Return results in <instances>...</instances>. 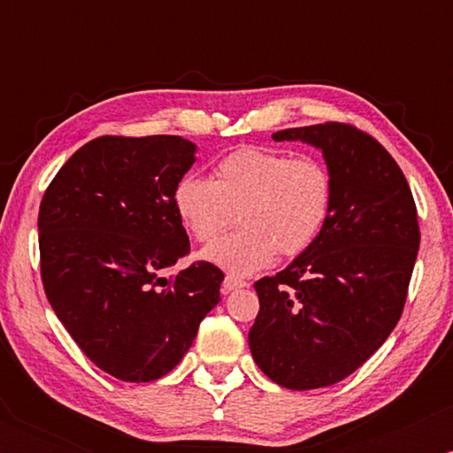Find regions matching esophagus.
Masks as SVG:
<instances>
[{
	"label": "esophagus",
	"mask_w": 453,
	"mask_h": 453,
	"mask_svg": "<svg viewBox=\"0 0 453 453\" xmlns=\"http://www.w3.org/2000/svg\"><path fill=\"white\" fill-rule=\"evenodd\" d=\"M247 280H242V279H238V277H232V274H227L226 279H223V289H226V292H234V289H242V288H247Z\"/></svg>",
	"instance_id": "obj_1"
}]
</instances>
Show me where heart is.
<instances>
[{
  "label": "heart",
  "instance_id": "b5f03b06",
  "mask_svg": "<svg viewBox=\"0 0 453 453\" xmlns=\"http://www.w3.org/2000/svg\"><path fill=\"white\" fill-rule=\"evenodd\" d=\"M176 215L197 242H212L202 256L232 274H253L280 256H300L317 241L330 215L332 176L315 157H289L273 149L242 147L226 155L215 180L187 174L173 191Z\"/></svg>",
  "mask_w": 453,
  "mask_h": 453
}]
</instances>
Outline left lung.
<instances>
[{
	"mask_svg": "<svg viewBox=\"0 0 453 453\" xmlns=\"http://www.w3.org/2000/svg\"><path fill=\"white\" fill-rule=\"evenodd\" d=\"M273 138L321 150L332 204L317 241L256 283L249 349L279 386L317 389L349 377L396 327L418 259V211L396 161L360 129L321 123Z\"/></svg>",
	"mask_w": 453,
	"mask_h": 453,
	"instance_id": "obj_1",
	"label": "left lung"
}]
</instances>
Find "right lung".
<instances>
[{
    "instance_id": "add662e5",
    "label": "right lung",
    "mask_w": 453,
    "mask_h": 453,
    "mask_svg": "<svg viewBox=\"0 0 453 453\" xmlns=\"http://www.w3.org/2000/svg\"><path fill=\"white\" fill-rule=\"evenodd\" d=\"M197 147L180 136H102L65 161L40 204V268L55 315L108 375H168L219 303L209 262L173 277L189 253L173 191Z\"/></svg>"
}]
</instances>
